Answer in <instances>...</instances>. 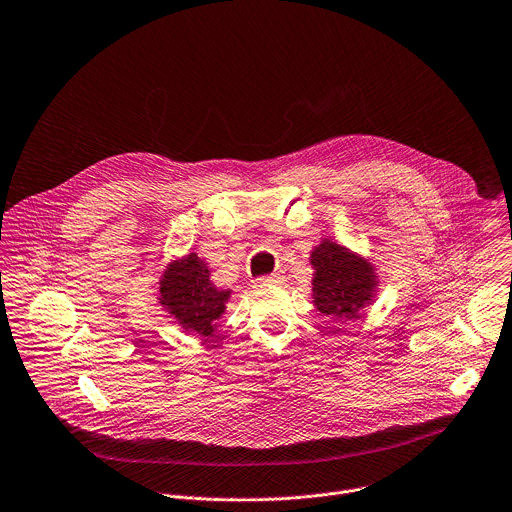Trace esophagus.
I'll list each match as a JSON object with an SVG mask.
<instances>
[{
	"instance_id": "esophagus-1",
	"label": "esophagus",
	"mask_w": 512,
	"mask_h": 512,
	"mask_svg": "<svg viewBox=\"0 0 512 512\" xmlns=\"http://www.w3.org/2000/svg\"><path fill=\"white\" fill-rule=\"evenodd\" d=\"M285 281L283 273H273V275H267V277H259L255 279L257 285H281Z\"/></svg>"
}]
</instances>
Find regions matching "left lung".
Wrapping results in <instances>:
<instances>
[{
  "label": "left lung",
  "mask_w": 512,
  "mask_h": 512,
  "mask_svg": "<svg viewBox=\"0 0 512 512\" xmlns=\"http://www.w3.org/2000/svg\"><path fill=\"white\" fill-rule=\"evenodd\" d=\"M313 303L323 315L337 319H357L377 291L375 267L347 247L323 239L311 251Z\"/></svg>",
  "instance_id": "left-lung-1"
}]
</instances>
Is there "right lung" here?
I'll return each mask as SVG.
<instances>
[{
    "label": "right lung",
    "mask_w": 512,
    "mask_h": 512,
    "mask_svg": "<svg viewBox=\"0 0 512 512\" xmlns=\"http://www.w3.org/2000/svg\"><path fill=\"white\" fill-rule=\"evenodd\" d=\"M209 277L207 263L197 253H189L169 263L159 279V303L185 331L201 337L215 333L231 297L229 289L215 287Z\"/></svg>",
    "instance_id": "add662e5"
}]
</instances>
